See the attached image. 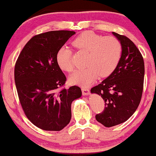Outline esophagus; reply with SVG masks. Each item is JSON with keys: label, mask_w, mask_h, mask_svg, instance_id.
Segmentation results:
<instances>
[{"label": "esophagus", "mask_w": 156, "mask_h": 156, "mask_svg": "<svg viewBox=\"0 0 156 156\" xmlns=\"http://www.w3.org/2000/svg\"><path fill=\"white\" fill-rule=\"evenodd\" d=\"M81 90H82V93L83 95H87L90 93V90L88 88L83 87L82 88H81Z\"/></svg>", "instance_id": "34e87169"}]
</instances>
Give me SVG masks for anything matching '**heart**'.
<instances>
[{
  "label": "heart",
  "mask_w": 156,
  "mask_h": 156,
  "mask_svg": "<svg viewBox=\"0 0 156 156\" xmlns=\"http://www.w3.org/2000/svg\"><path fill=\"white\" fill-rule=\"evenodd\" d=\"M78 51L87 53L83 69L76 71L70 76V82L88 86L98 76L105 78L117 69L121 59L122 47L119 40L113 36L104 37L92 31L83 32L72 41ZM57 64L63 71L71 72L74 69L73 51L67 47H61L56 53Z\"/></svg>",
  "instance_id": "obj_1"
}]
</instances>
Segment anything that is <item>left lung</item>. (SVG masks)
<instances>
[{"mask_svg": "<svg viewBox=\"0 0 156 156\" xmlns=\"http://www.w3.org/2000/svg\"><path fill=\"white\" fill-rule=\"evenodd\" d=\"M112 34L121 42V59L110 76L91 88V93L101 95L105 102L104 110L95 119L106 127L126 122L136 110L143 93L145 73L144 58L136 46L124 35Z\"/></svg>", "mask_w": 156, "mask_h": 156, "instance_id": "8db88e82", "label": "left lung"}]
</instances>
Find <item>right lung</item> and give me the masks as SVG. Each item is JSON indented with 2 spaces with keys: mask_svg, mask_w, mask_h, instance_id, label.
Masks as SVG:
<instances>
[{
  "mask_svg": "<svg viewBox=\"0 0 156 156\" xmlns=\"http://www.w3.org/2000/svg\"><path fill=\"white\" fill-rule=\"evenodd\" d=\"M73 31L58 30L37 34L28 41L15 66V82L26 117L38 128L61 131L71 119V103L82 95L78 86L63 87L66 77L56 56Z\"/></svg>",
  "mask_w": 156,
  "mask_h": 156,
  "instance_id": "right-lung-1",
  "label": "right lung"
}]
</instances>
